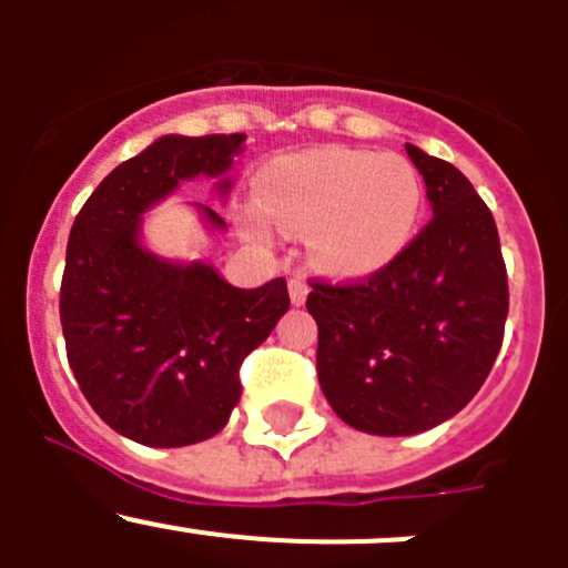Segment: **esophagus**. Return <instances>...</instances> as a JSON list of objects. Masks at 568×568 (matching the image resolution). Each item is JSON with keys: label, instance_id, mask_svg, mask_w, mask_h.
Returning <instances> with one entry per match:
<instances>
[{"label": "esophagus", "instance_id": "obj_1", "mask_svg": "<svg viewBox=\"0 0 568 568\" xmlns=\"http://www.w3.org/2000/svg\"><path fill=\"white\" fill-rule=\"evenodd\" d=\"M288 294H291V302H294L296 307L305 305L307 294H311V285H307V280L302 277V274H296V277L288 280Z\"/></svg>", "mask_w": 568, "mask_h": 568}]
</instances>
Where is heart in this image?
Wrapping results in <instances>:
<instances>
[{"label":"heart","instance_id":"1","mask_svg":"<svg viewBox=\"0 0 568 568\" xmlns=\"http://www.w3.org/2000/svg\"><path fill=\"white\" fill-rule=\"evenodd\" d=\"M255 203L277 227L305 233L321 272L363 277L393 263L415 239L423 181L398 153L311 148L268 159L255 175ZM244 231L268 236L252 214Z\"/></svg>","mask_w":568,"mask_h":568}]
</instances>
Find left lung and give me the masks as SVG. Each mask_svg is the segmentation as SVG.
I'll list each match as a JSON object with an SVG mask.
<instances>
[{"label": "left lung", "mask_w": 568, "mask_h": 568, "mask_svg": "<svg viewBox=\"0 0 568 568\" xmlns=\"http://www.w3.org/2000/svg\"><path fill=\"white\" fill-rule=\"evenodd\" d=\"M432 222L363 283H311L318 385L343 423L409 437L450 420L495 365L508 280L491 211L454 164L406 145Z\"/></svg>", "instance_id": "8db88e82"}]
</instances>
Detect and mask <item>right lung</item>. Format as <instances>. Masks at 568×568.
<instances>
[{"label":"right lung","mask_w":568,"mask_h":568,"mask_svg":"<svg viewBox=\"0 0 568 568\" xmlns=\"http://www.w3.org/2000/svg\"><path fill=\"white\" fill-rule=\"evenodd\" d=\"M244 134H164L99 183L71 227L60 288L68 363L101 420L151 448L220 434L242 398L239 368L291 307L283 277L236 288L211 263L162 257L142 216L183 181L231 192ZM211 231L225 220L194 203Z\"/></svg>","instance_id":"right-lung-1"}]
</instances>
